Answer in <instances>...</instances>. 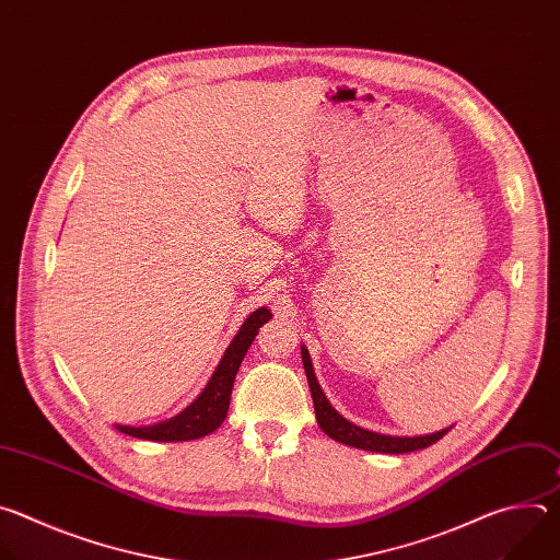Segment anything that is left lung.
Here are the masks:
<instances>
[{"label": "left lung", "instance_id": "1", "mask_svg": "<svg viewBox=\"0 0 560 560\" xmlns=\"http://www.w3.org/2000/svg\"><path fill=\"white\" fill-rule=\"evenodd\" d=\"M301 359H303V368H305V376H307V385L312 392V404H314V415H316V423L322 428L330 439L346 443L350 447H359V450H368V452H381V454H406V452H415V450H423L430 447L432 443H436L439 439H443L447 430H441L436 434H428V436H415V439H401V436H385V434H376L370 430H363L354 423H350L348 419H343L326 398L322 385H318L314 370H312V361L307 350L301 346Z\"/></svg>", "mask_w": 560, "mask_h": 560}]
</instances>
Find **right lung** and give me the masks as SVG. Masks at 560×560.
I'll list each match as a JSON object with an SVG mask.
<instances>
[{
  "mask_svg": "<svg viewBox=\"0 0 560 560\" xmlns=\"http://www.w3.org/2000/svg\"><path fill=\"white\" fill-rule=\"evenodd\" d=\"M270 316H272V312L268 307H259L246 318L242 330L236 332V337L228 346V350H225L221 363L217 365L212 378L208 381L206 389L197 396V401L190 404L182 415H177L171 421L148 425V428L117 425V430L128 436L145 439V441H192V439H201V436L214 432L228 415L236 370H238V365H242L248 348L253 346L259 328L268 322Z\"/></svg>",
  "mask_w": 560,
  "mask_h": 560,
  "instance_id": "right-lung-1",
  "label": "right lung"
}]
</instances>
